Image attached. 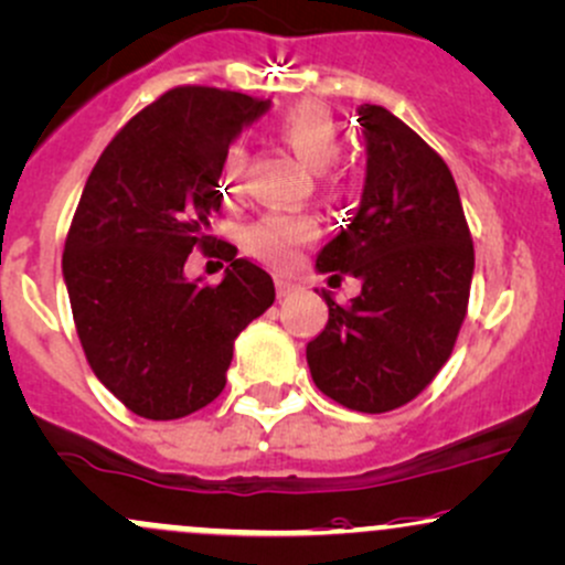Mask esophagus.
Returning <instances> with one entry per match:
<instances>
[{"mask_svg": "<svg viewBox=\"0 0 565 565\" xmlns=\"http://www.w3.org/2000/svg\"><path fill=\"white\" fill-rule=\"evenodd\" d=\"M276 289H278V297H287V295H292L295 289H300V284H297L292 276H284V273H278Z\"/></svg>", "mask_w": 565, "mask_h": 565, "instance_id": "esophagus-1", "label": "esophagus"}]
</instances>
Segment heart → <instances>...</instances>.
<instances>
[{
  "label": "heart",
  "mask_w": 565,
  "mask_h": 565,
  "mask_svg": "<svg viewBox=\"0 0 565 565\" xmlns=\"http://www.w3.org/2000/svg\"><path fill=\"white\" fill-rule=\"evenodd\" d=\"M278 134L308 166H327L340 150L338 120L324 104L302 102L278 117ZM238 177V166H231L225 173V184H233ZM316 220L311 214L268 212L249 227V246L254 254L270 259L276 265H287L302 244L313 238Z\"/></svg>",
  "instance_id": "1"
}]
</instances>
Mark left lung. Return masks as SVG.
I'll use <instances>...</instances> for the list:
<instances>
[{
	"instance_id": "1",
	"label": "left lung",
	"mask_w": 565,
	"mask_h": 565,
	"mask_svg": "<svg viewBox=\"0 0 565 565\" xmlns=\"http://www.w3.org/2000/svg\"><path fill=\"white\" fill-rule=\"evenodd\" d=\"M367 179L351 225L316 257L362 292L306 349L319 392L359 413L407 405L454 353L467 319L475 246L445 160L392 111L362 104Z\"/></svg>"
}]
</instances>
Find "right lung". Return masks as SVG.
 <instances>
[{"instance_id":"obj_1","label":"right lung","mask_w":565,"mask_h":565,"mask_svg":"<svg viewBox=\"0 0 565 565\" xmlns=\"http://www.w3.org/2000/svg\"><path fill=\"white\" fill-rule=\"evenodd\" d=\"M268 109L246 93L179 85L117 131L93 166L64 246V281L90 370L128 411L173 420L222 394L233 343L276 300L225 244L220 284L184 276L212 249L227 147Z\"/></svg>"}]
</instances>
